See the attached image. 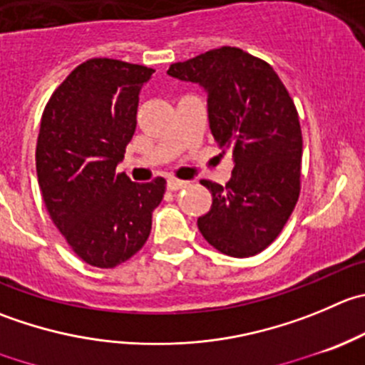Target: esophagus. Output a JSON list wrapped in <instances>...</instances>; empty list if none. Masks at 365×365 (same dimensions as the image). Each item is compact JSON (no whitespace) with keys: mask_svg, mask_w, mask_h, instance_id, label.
<instances>
[{"mask_svg":"<svg viewBox=\"0 0 365 365\" xmlns=\"http://www.w3.org/2000/svg\"><path fill=\"white\" fill-rule=\"evenodd\" d=\"M183 187H187V182H183V180H178V178H169L168 180V189L169 190H180V189H183Z\"/></svg>","mask_w":365,"mask_h":365,"instance_id":"esophagus-1","label":"esophagus"}]
</instances>
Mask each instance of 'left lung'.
<instances>
[{
  "instance_id": "8db88e82",
  "label": "left lung",
  "mask_w": 365,
  "mask_h": 365,
  "mask_svg": "<svg viewBox=\"0 0 365 365\" xmlns=\"http://www.w3.org/2000/svg\"><path fill=\"white\" fill-rule=\"evenodd\" d=\"M168 74L200 83L208 121L222 155L233 157L225 187L203 180L212 207L197 219L210 246L244 258L280 235L302 190L303 139L298 110L284 81L265 60L222 46L171 63Z\"/></svg>"
}]
</instances>
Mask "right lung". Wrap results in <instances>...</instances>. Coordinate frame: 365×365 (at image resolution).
Here are the masks:
<instances>
[{
    "mask_svg": "<svg viewBox=\"0 0 365 365\" xmlns=\"http://www.w3.org/2000/svg\"><path fill=\"white\" fill-rule=\"evenodd\" d=\"M155 69L114 58L74 67L46 103L35 165L49 217L71 250L110 269L146 244L162 176L133 183L115 165L137 126L139 93Z\"/></svg>",
    "mask_w": 365,
    "mask_h": 365,
    "instance_id": "1",
    "label": "right lung"
}]
</instances>
